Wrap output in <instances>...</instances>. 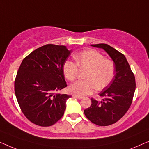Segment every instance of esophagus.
<instances>
[{
  "label": "esophagus",
  "instance_id": "1",
  "mask_svg": "<svg viewBox=\"0 0 149 149\" xmlns=\"http://www.w3.org/2000/svg\"><path fill=\"white\" fill-rule=\"evenodd\" d=\"M73 97L78 98V99H81V98H82V96H77L76 95H73Z\"/></svg>",
  "mask_w": 149,
  "mask_h": 149
}]
</instances>
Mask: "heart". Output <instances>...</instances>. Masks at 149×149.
<instances>
[{"label": "heart", "instance_id": "obj_1", "mask_svg": "<svg viewBox=\"0 0 149 149\" xmlns=\"http://www.w3.org/2000/svg\"><path fill=\"white\" fill-rule=\"evenodd\" d=\"M75 58L76 63L70 61H67L64 63L63 69L65 77L69 81H74L79 68L87 70L84 76L86 79L72 84L70 86L72 93L79 96L90 95L96 88L102 90L111 82L116 73L115 64L99 52L87 50L77 54Z\"/></svg>", "mask_w": 149, "mask_h": 149}]
</instances>
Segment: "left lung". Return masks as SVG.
I'll list each match as a JSON object with an SVG mask.
<instances>
[{"label":"left lung","mask_w":149,"mask_h":149,"mask_svg":"<svg viewBox=\"0 0 149 149\" xmlns=\"http://www.w3.org/2000/svg\"><path fill=\"white\" fill-rule=\"evenodd\" d=\"M92 46L101 48L109 54L115 63L116 74L111 82L99 93L104 98L102 101L91 98V107L84 112L91 122L107 126L119 121L131 106L136 89L135 76L125 56L120 52L107 44Z\"/></svg>","instance_id":"1"}]
</instances>
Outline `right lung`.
Instances as JSON below:
<instances>
[{
    "mask_svg": "<svg viewBox=\"0 0 149 149\" xmlns=\"http://www.w3.org/2000/svg\"><path fill=\"white\" fill-rule=\"evenodd\" d=\"M71 51L65 46L46 45L22 61L15 79V93L28 120L51 126L64 115L71 96L57 94L67 86L63 67Z\"/></svg>",
    "mask_w": 149,
    "mask_h": 149,
    "instance_id": "right-lung-1",
    "label": "right lung"
}]
</instances>
